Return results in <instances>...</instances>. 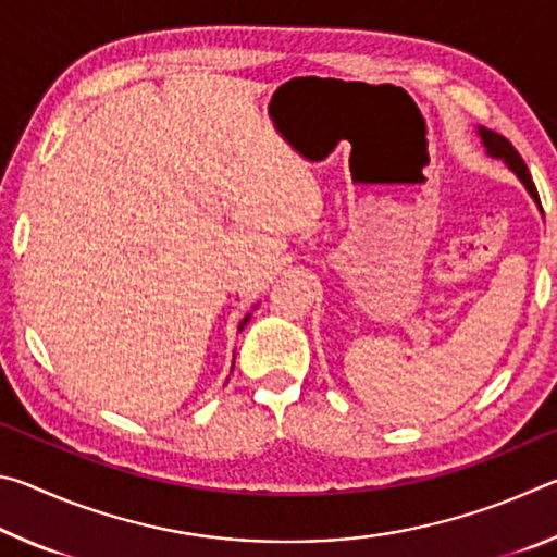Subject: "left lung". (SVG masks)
<instances>
[{"instance_id":"left-lung-1","label":"left lung","mask_w":557,"mask_h":557,"mask_svg":"<svg viewBox=\"0 0 557 557\" xmlns=\"http://www.w3.org/2000/svg\"><path fill=\"white\" fill-rule=\"evenodd\" d=\"M479 135H482V139H484V145H486V152L492 154V157H498V159H504V162L513 169V172L518 174V178H521V182L525 184V188L528 191H531V196L535 201L541 203V199H539V191H535V184H533V178H531V172H528V166H525V162H523V157L516 152V147L508 143L506 137H502V135H496V132H492V129H479Z\"/></svg>"}]
</instances>
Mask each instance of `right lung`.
<instances>
[{"label":"right lung","instance_id":"right-lung-1","mask_svg":"<svg viewBox=\"0 0 557 557\" xmlns=\"http://www.w3.org/2000/svg\"><path fill=\"white\" fill-rule=\"evenodd\" d=\"M245 322H248V319H245ZM245 322H243V324H245Z\"/></svg>","mask_w":557,"mask_h":557}]
</instances>
